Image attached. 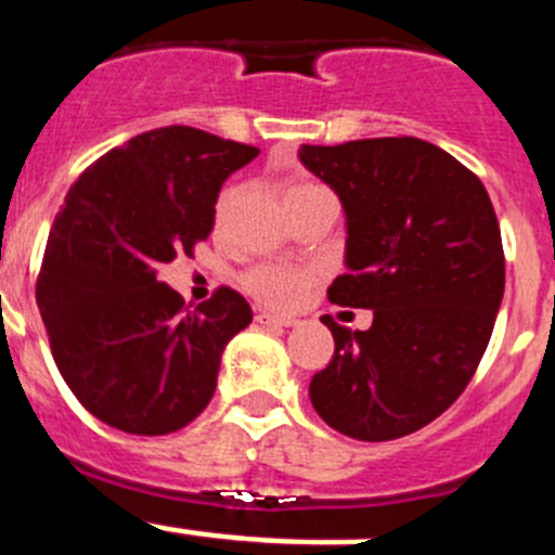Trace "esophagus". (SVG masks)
I'll return each instance as SVG.
<instances>
[{
	"instance_id": "34e87169",
	"label": "esophagus",
	"mask_w": 555,
	"mask_h": 555,
	"mask_svg": "<svg viewBox=\"0 0 555 555\" xmlns=\"http://www.w3.org/2000/svg\"><path fill=\"white\" fill-rule=\"evenodd\" d=\"M255 320L260 322V325H271V327H293L295 322H298V320H293V317L271 314V311H260V314H257Z\"/></svg>"
}]
</instances>
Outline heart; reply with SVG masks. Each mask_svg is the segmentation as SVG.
Segmentation results:
<instances>
[{
	"mask_svg": "<svg viewBox=\"0 0 555 555\" xmlns=\"http://www.w3.org/2000/svg\"><path fill=\"white\" fill-rule=\"evenodd\" d=\"M241 184H228L217 197V206H214V222L224 224L228 217L233 214L235 203H238ZM320 195H331L322 184L309 179H295L289 181V186L284 190V203L295 206V203L311 201V197ZM244 287L246 293L251 295L260 304L271 306V309H293V306L300 304L304 298L306 287L311 284V273L304 271V268H293V266H276V262H260V266H251L249 271L244 273Z\"/></svg>",
	"mask_w": 555,
	"mask_h": 555,
	"instance_id": "1",
	"label": "heart"
}]
</instances>
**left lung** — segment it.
I'll list each match as a JSON object with an SVG mask.
<instances>
[{
  "label": "left lung",
  "mask_w": 555,
  "mask_h": 555,
  "mask_svg": "<svg viewBox=\"0 0 555 555\" xmlns=\"http://www.w3.org/2000/svg\"><path fill=\"white\" fill-rule=\"evenodd\" d=\"M347 211V266L327 300L371 309L369 331L331 314V363L311 376L317 414L363 442L421 431L475 376L504 295L496 211L466 165L421 138L304 146Z\"/></svg>",
  "instance_id": "1"
}]
</instances>
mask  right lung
Here are the masks:
<instances>
[{
  "mask_svg": "<svg viewBox=\"0 0 555 555\" xmlns=\"http://www.w3.org/2000/svg\"><path fill=\"white\" fill-rule=\"evenodd\" d=\"M257 154L173 124L111 149L69 186L35 295L53 360L96 421L163 437L208 406L224 344L251 309L233 287L192 309L159 268L195 257L222 181Z\"/></svg>",
  "mask_w": 555,
  "mask_h": 555,
  "instance_id": "add662e5",
  "label": "right lung"
}]
</instances>
